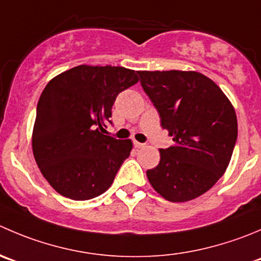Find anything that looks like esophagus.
I'll return each mask as SVG.
<instances>
[{"label": "esophagus", "mask_w": 261, "mask_h": 261, "mask_svg": "<svg viewBox=\"0 0 261 261\" xmlns=\"http://www.w3.org/2000/svg\"><path fill=\"white\" fill-rule=\"evenodd\" d=\"M134 145H135V148H144V146H145V144L139 143V141H134Z\"/></svg>", "instance_id": "1"}]
</instances>
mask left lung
Wrapping results in <instances>:
<instances>
[{
  "mask_svg": "<svg viewBox=\"0 0 261 261\" xmlns=\"http://www.w3.org/2000/svg\"><path fill=\"white\" fill-rule=\"evenodd\" d=\"M173 146L146 171L158 194L172 203L198 198L228 167L237 140V118L218 85L195 71H138Z\"/></svg>",
  "mask_w": 261,
  "mask_h": 261,
  "instance_id": "obj_1",
  "label": "left lung"
}]
</instances>
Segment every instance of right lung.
<instances>
[{
    "mask_svg": "<svg viewBox=\"0 0 261 261\" xmlns=\"http://www.w3.org/2000/svg\"><path fill=\"white\" fill-rule=\"evenodd\" d=\"M138 82L134 70L82 65L48 83L37 106L33 153L58 194L89 200L112 185L133 143L105 135L106 127L117 95Z\"/></svg>",
    "mask_w": 261,
    "mask_h": 261,
    "instance_id": "obj_1",
    "label": "right lung"
}]
</instances>
